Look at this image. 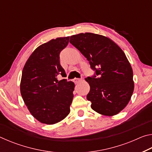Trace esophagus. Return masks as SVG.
I'll return each mask as SVG.
<instances>
[{
    "mask_svg": "<svg viewBox=\"0 0 152 152\" xmlns=\"http://www.w3.org/2000/svg\"><path fill=\"white\" fill-rule=\"evenodd\" d=\"M82 80L81 79H80V78H74V82H75V84H78L79 82H80Z\"/></svg>",
    "mask_w": 152,
    "mask_h": 152,
    "instance_id": "34e87169",
    "label": "esophagus"
}]
</instances>
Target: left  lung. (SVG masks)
Wrapping results in <instances>:
<instances>
[{
	"instance_id": "8db88e82",
	"label": "left lung",
	"mask_w": 152,
	"mask_h": 152,
	"mask_svg": "<svg viewBox=\"0 0 152 152\" xmlns=\"http://www.w3.org/2000/svg\"><path fill=\"white\" fill-rule=\"evenodd\" d=\"M70 42L99 76L85 78L91 87L86 99L92 109L105 116L118 114L127 106L134 91L133 70L125 53L109 38L92 33L72 35Z\"/></svg>"
}]
</instances>
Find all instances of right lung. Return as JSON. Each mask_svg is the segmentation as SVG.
I'll return each instance as SVG.
<instances>
[{
    "mask_svg": "<svg viewBox=\"0 0 152 152\" xmlns=\"http://www.w3.org/2000/svg\"><path fill=\"white\" fill-rule=\"evenodd\" d=\"M70 37H58L39 45L33 51L23 69L20 94L28 110L38 121L53 125L70 111L75 84L58 76L66 75L60 64V51Z\"/></svg>",
    "mask_w": 152,
    "mask_h": 152,
    "instance_id": "1",
    "label": "right lung"
}]
</instances>
